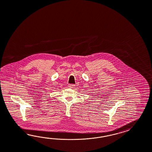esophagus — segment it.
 <instances>
[{
    "mask_svg": "<svg viewBox=\"0 0 152 152\" xmlns=\"http://www.w3.org/2000/svg\"><path fill=\"white\" fill-rule=\"evenodd\" d=\"M68 87L69 88H74L75 87V85H74V84H69V85H68Z\"/></svg>",
    "mask_w": 152,
    "mask_h": 152,
    "instance_id": "34e87169",
    "label": "esophagus"
}]
</instances>
